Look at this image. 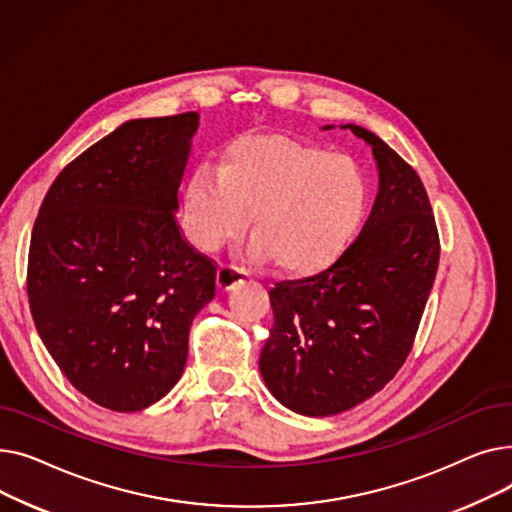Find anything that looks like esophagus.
I'll list each match as a JSON object with an SVG mask.
<instances>
[{
	"label": "esophagus",
	"instance_id": "obj_1",
	"mask_svg": "<svg viewBox=\"0 0 512 512\" xmlns=\"http://www.w3.org/2000/svg\"><path fill=\"white\" fill-rule=\"evenodd\" d=\"M247 278H249V272L242 270V267L224 263V265L220 267V272H218V288H220V290H230V288H234L236 284L245 282Z\"/></svg>",
	"mask_w": 512,
	"mask_h": 512
}]
</instances>
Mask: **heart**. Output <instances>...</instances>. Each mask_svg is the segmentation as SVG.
I'll list each match as a JSON object with an SVG mask.
<instances>
[{
  "instance_id": "b5f03b06",
  "label": "heart",
  "mask_w": 512,
  "mask_h": 512,
  "mask_svg": "<svg viewBox=\"0 0 512 512\" xmlns=\"http://www.w3.org/2000/svg\"><path fill=\"white\" fill-rule=\"evenodd\" d=\"M367 178L353 157L251 134L222 155L218 174L199 168L186 188V222L203 251H218L247 224L253 259L274 257L280 270H326L355 236L367 207Z\"/></svg>"
}]
</instances>
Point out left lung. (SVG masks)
<instances>
[{
  "instance_id": "8db88e82",
  "label": "left lung",
  "mask_w": 512,
  "mask_h": 512,
  "mask_svg": "<svg viewBox=\"0 0 512 512\" xmlns=\"http://www.w3.org/2000/svg\"><path fill=\"white\" fill-rule=\"evenodd\" d=\"M380 188L361 234L315 276L276 282L274 326L259 369L294 413L338 415L380 392L407 361L440 261V236L417 172L373 132Z\"/></svg>"
}]
</instances>
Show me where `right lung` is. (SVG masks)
<instances>
[{"instance_id":"right-lung-1","label":"right lung","mask_w":512,"mask_h":512,"mask_svg":"<svg viewBox=\"0 0 512 512\" xmlns=\"http://www.w3.org/2000/svg\"><path fill=\"white\" fill-rule=\"evenodd\" d=\"M199 114L124 122L49 186L33 226L26 292L68 382L118 413L180 380L188 330L215 297V261L178 226Z\"/></svg>"}]
</instances>
